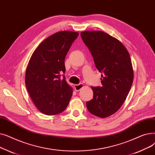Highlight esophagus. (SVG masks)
I'll return each mask as SVG.
<instances>
[{
    "mask_svg": "<svg viewBox=\"0 0 155 155\" xmlns=\"http://www.w3.org/2000/svg\"><path fill=\"white\" fill-rule=\"evenodd\" d=\"M83 87H84V85L82 84H79L75 85H74V88H75V90L77 92V91H80L81 89L83 88Z\"/></svg>",
    "mask_w": 155,
    "mask_h": 155,
    "instance_id": "esophagus-1",
    "label": "esophagus"
}]
</instances>
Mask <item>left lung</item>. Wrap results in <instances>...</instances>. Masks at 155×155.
<instances>
[{
    "label": "left lung",
    "mask_w": 155,
    "mask_h": 155,
    "mask_svg": "<svg viewBox=\"0 0 155 155\" xmlns=\"http://www.w3.org/2000/svg\"><path fill=\"white\" fill-rule=\"evenodd\" d=\"M81 38L102 73V87H92L93 99L86 102L88 110L97 117H107L122 106L130 91L134 71L129 53L114 37L101 31L81 32Z\"/></svg>",
    "instance_id": "obj_1"
}]
</instances>
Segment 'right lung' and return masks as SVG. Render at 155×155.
Returning <instances> with one entry per match:
<instances>
[{"instance_id": "1", "label": "right lung", "mask_w": 155, "mask_h": 155, "mask_svg": "<svg viewBox=\"0 0 155 155\" xmlns=\"http://www.w3.org/2000/svg\"><path fill=\"white\" fill-rule=\"evenodd\" d=\"M78 32L63 31L51 35L36 48L26 70L25 84L37 109L48 116L67 108L73 88L63 75L64 59Z\"/></svg>"}]
</instances>
